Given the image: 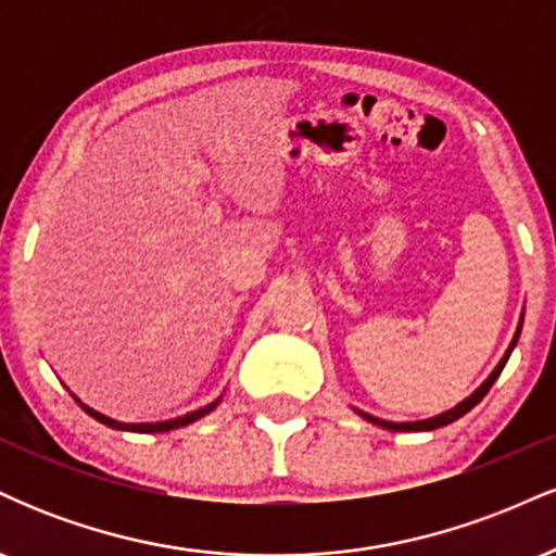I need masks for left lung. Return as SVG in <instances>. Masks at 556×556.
I'll use <instances>...</instances> for the list:
<instances>
[{"instance_id": "1", "label": "left lung", "mask_w": 556, "mask_h": 556, "mask_svg": "<svg viewBox=\"0 0 556 556\" xmlns=\"http://www.w3.org/2000/svg\"><path fill=\"white\" fill-rule=\"evenodd\" d=\"M520 327H522V321H520ZM520 327H518V331H515V340H513V344H509V350H507V353H504V358L500 361V366H496L494 371H491L489 379L483 381V384L478 387L476 392L470 394L468 400H463L460 405H457V407H452V410H446V413H442V416H437V418H429V420H416V424H389V420L374 418V416H368V413H361V416L366 418V420H371V424H376V426H381V429H389V431H433V429H442V426H446V424H452V420L463 418L465 413L470 410V407H476L478 402H481L483 397H486V392H489V389H491V384H494V381L500 379V374H502L504 363L509 361V353H513V348H515V344H518Z\"/></svg>"}]
</instances>
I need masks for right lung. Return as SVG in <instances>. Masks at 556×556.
Segmentation results:
<instances>
[{
  "instance_id": "add662e5",
  "label": "right lung",
  "mask_w": 556,
  "mask_h": 556,
  "mask_svg": "<svg viewBox=\"0 0 556 556\" xmlns=\"http://www.w3.org/2000/svg\"><path fill=\"white\" fill-rule=\"evenodd\" d=\"M216 405H219V400L212 402V405L201 407V410H195V413H188V416H182V418H175V420H164V424H119V420H112V418L101 416V413L91 410V407H88V405H80V407H83V410L88 413V416L99 420V424H106V426H112V429H119V431H136V433H159V431H172V429H180V426H188V424H193V420L203 418V416H206V413H212Z\"/></svg>"
}]
</instances>
